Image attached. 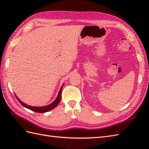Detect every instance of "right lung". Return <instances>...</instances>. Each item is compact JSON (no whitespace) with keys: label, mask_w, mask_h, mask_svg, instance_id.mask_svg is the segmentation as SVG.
<instances>
[{"label":"right lung","mask_w":149,"mask_h":149,"mask_svg":"<svg viewBox=\"0 0 149 149\" xmlns=\"http://www.w3.org/2000/svg\"><path fill=\"white\" fill-rule=\"evenodd\" d=\"M63 85L61 86V87L59 91V93H58V96L56 97V100L54 101L52 103L49 104V105H47V106H42V107H37V106H29L28 104H25L24 102H23L22 101H21L19 98H18L17 97V96L15 95V97L17 99V100L19 101V102L21 104L24 106L25 107L27 108V109H30L31 111H35V112H40V113H44V112H48L49 111H50L53 109H54L55 107H56L58 106V104H59L60 100H61V91H62V89H63Z\"/></svg>","instance_id":"right-lung-1"}]
</instances>
